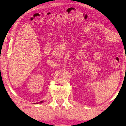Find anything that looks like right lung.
<instances>
[{"label": "right lung", "instance_id": "right-lung-1", "mask_svg": "<svg viewBox=\"0 0 126 126\" xmlns=\"http://www.w3.org/2000/svg\"><path fill=\"white\" fill-rule=\"evenodd\" d=\"M42 102H43V101H41L39 102V103H42ZM35 104H37V103H35Z\"/></svg>", "mask_w": 126, "mask_h": 126}]
</instances>
